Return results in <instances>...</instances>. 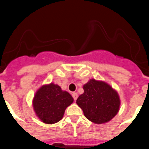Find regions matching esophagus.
Segmentation results:
<instances>
[{"mask_svg": "<svg viewBox=\"0 0 149 149\" xmlns=\"http://www.w3.org/2000/svg\"><path fill=\"white\" fill-rule=\"evenodd\" d=\"M72 97H73V100H77V98H78V94L77 93H73V94H72Z\"/></svg>", "mask_w": 149, "mask_h": 149, "instance_id": "34e87169", "label": "esophagus"}]
</instances>
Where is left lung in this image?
Listing matches in <instances>:
<instances>
[{"label": "left lung", "instance_id": "left-lung-1", "mask_svg": "<svg viewBox=\"0 0 149 149\" xmlns=\"http://www.w3.org/2000/svg\"><path fill=\"white\" fill-rule=\"evenodd\" d=\"M84 92L76 100L86 118L97 124L107 123L118 114L119 95L109 84L91 79L84 84Z\"/></svg>", "mask_w": 149, "mask_h": 149}]
</instances>
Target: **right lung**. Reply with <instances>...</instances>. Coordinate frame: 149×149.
Returning a JSON list of instances; mask_svg holds the SVG:
<instances>
[{
    "label": "right lung",
    "instance_id": "right-lung-1",
    "mask_svg": "<svg viewBox=\"0 0 149 149\" xmlns=\"http://www.w3.org/2000/svg\"><path fill=\"white\" fill-rule=\"evenodd\" d=\"M73 102L68 92L51 83L38 89L33 99V107L37 116L44 123L54 124L63 118L66 108Z\"/></svg>",
    "mask_w": 149,
    "mask_h": 149
}]
</instances>
